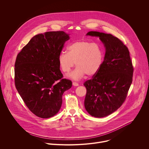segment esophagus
I'll return each instance as SVG.
<instances>
[{
    "instance_id": "1",
    "label": "esophagus",
    "mask_w": 149,
    "mask_h": 149,
    "mask_svg": "<svg viewBox=\"0 0 149 149\" xmlns=\"http://www.w3.org/2000/svg\"><path fill=\"white\" fill-rule=\"evenodd\" d=\"M72 84H73L74 86H79V84L77 83V82H72Z\"/></svg>"
}]
</instances>
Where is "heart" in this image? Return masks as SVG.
<instances>
[{"label":"heart","mask_w":149,"mask_h":149,"mask_svg":"<svg viewBox=\"0 0 149 149\" xmlns=\"http://www.w3.org/2000/svg\"><path fill=\"white\" fill-rule=\"evenodd\" d=\"M104 55V49L99 44L78 40L68 47V52L59 54L58 62L63 72H70L76 63L77 67L68 76L78 80L86 74L90 76L97 74L102 66Z\"/></svg>","instance_id":"b5f03b06"}]
</instances>
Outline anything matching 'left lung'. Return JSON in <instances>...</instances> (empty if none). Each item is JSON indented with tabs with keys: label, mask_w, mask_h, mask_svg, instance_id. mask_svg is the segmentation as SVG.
I'll list each match as a JSON object with an SVG mask.
<instances>
[{
	"label": "left lung",
	"mask_w": 149,
	"mask_h": 149,
	"mask_svg": "<svg viewBox=\"0 0 149 149\" xmlns=\"http://www.w3.org/2000/svg\"><path fill=\"white\" fill-rule=\"evenodd\" d=\"M87 35L99 37L105 48L100 70L84 83L87 88L85 108L91 116L101 118L116 111L125 100L134 68L128 48L118 38L96 31Z\"/></svg>",
	"instance_id": "8db88e82"
}]
</instances>
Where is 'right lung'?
<instances>
[{"mask_svg": "<svg viewBox=\"0 0 149 149\" xmlns=\"http://www.w3.org/2000/svg\"><path fill=\"white\" fill-rule=\"evenodd\" d=\"M70 39L63 31L47 32L34 36L17 54L15 63V84L29 110L48 118L58 113L62 95L72 87L63 78L58 56Z\"/></svg>", "mask_w": 149, "mask_h": 149, "instance_id": "right-lung-1", "label": "right lung"}]
</instances>
